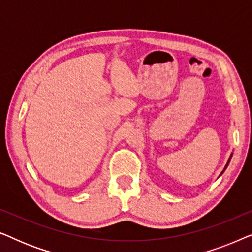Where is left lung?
Segmentation results:
<instances>
[{
    "instance_id": "left-lung-1",
    "label": "left lung",
    "mask_w": 252,
    "mask_h": 252,
    "mask_svg": "<svg viewBox=\"0 0 252 252\" xmlns=\"http://www.w3.org/2000/svg\"><path fill=\"white\" fill-rule=\"evenodd\" d=\"M230 158H232V156L229 157V159H228V161H227V165H226V166H225V168H223V171H225V170H226V167L228 166V164H229V160H230ZM223 171H222V172H223Z\"/></svg>"
}]
</instances>
